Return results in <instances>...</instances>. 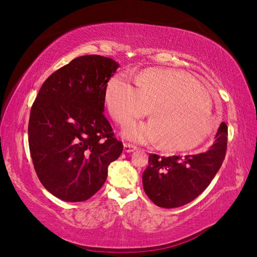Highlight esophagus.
<instances>
[{
	"label": "esophagus",
	"instance_id": "1",
	"mask_svg": "<svg viewBox=\"0 0 257 257\" xmlns=\"http://www.w3.org/2000/svg\"><path fill=\"white\" fill-rule=\"evenodd\" d=\"M123 150H124L125 153H132V152L137 150V147L134 146V145H130V144H124L123 145Z\"/></svg>",
	"mask_w": 257,
	"mask_h": 257
}]
</instances>
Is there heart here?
<instances>
[{
  "label": "heart",
  "mask_w": 257,
  "mask_h": 257,
  "mask_svg": "<svg viewBox=\"0 0 257 257\" xmlns=\"http://www.w3.org/2000/svg\"><path fill=\"white\" fill-rule=\"evenodd\" d=\"M105 104L121 127L149 114V122L130 125L123 137L135 143L159 142L169 152L189 151L203 144L214 129L212 99L188 73L151 68L137 76V88L124 77L108 80Z\"/></svg>",
  "instance_id": "heart-1"
}]
</instances>
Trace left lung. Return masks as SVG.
Returning <instances> with one entry per match:
<instances>
[{"label":"left lung","instance_id":"obj_1","mask_svg":"<svg viewBox=\"0 0 257 257\" xmlns=\"http://www.w3.org/2000/svg\"><path fill=\"white\" fill-rule=\"evenodd\" d=\"M228 127L222 122L215 142L204 153L160 158L151 154L143 173V187L155 205L164 208L184 206L199 196L222 165L227 150Z\"/></svg>","mask_w":257,"mask_h":257}]
</instances>
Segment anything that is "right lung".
Segmentation results:
<instances>
[{
	"instance_id": "right-lung-1",
	"label": "right lung",
	"mask_w": 257,
	"mask_h": 257,
	"mask_svg": "<svg viewBox=\"0 0 257 257\" xmlns=\"http://www.w3.org/2000/svg\"><path fill=\"white\" fill-rule=\"evenodd\" d=\"M119 67L101 55L73 59L47 78L33 104L28 142L35 171L62 201L92 197L122 153L103 114L107 81Z\"/></svg>"
}]
</instances>
